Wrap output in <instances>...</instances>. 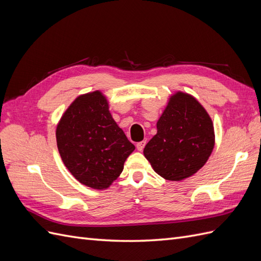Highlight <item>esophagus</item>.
<instances>
[{"label":"esophagus","instance_id":"1","mask_svg":"<svg viewBox=\"0 0 261 261\" xmlns=\"http://www.w3.org/2000/svg\"><path fill=\"white\" fill-rule=\"evenodd\" d=\"M145 146H146V140H143V141H139V143H137L136 148H137L138 151H143Z\"/></svg>","mask_w":261,"mask_h":261}]
</instances>
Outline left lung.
<instances>
[{"label":"left lung","mask_w":261,"mask_h":261,"mask_svg":"<svg viewBox=\"0 0 261 261\" xmlns=\"http://www.w3.org/2000/svg\"><path fill=\"white\" fill-rule=\"evenodd\" d=\"M156 129L144 154L154 172L165 179L181 180L192 176L207 162L215 147L211 118L188 93L173 94Z\"/></svg>","instance_id":"obj_1"}]
</instances>
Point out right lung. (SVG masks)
I'll return each mask as SVG.
<instances>
[{
	"instance_id": "add662e5",
	"label": "right lung",
	"mask_w": 261,
	"mask_h": 261,
	"mask_svg": "<svg viewBox=\"0 0 261 261\" xmlns=\"http://www.w3.org/2000/svg\"><path fill=\"white\" fill-rule=\"evenodd\" d=\"M57 144L72 175L93 189L111 185L135 150L98 90L77 97L68 107L58 124Z\"/></svg>"
}]
</instances>
